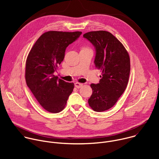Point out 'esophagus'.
<instances>
[{
    "label": "esophagus",
    "mask_w": 159,
    "mask_h": 159,
    "mask_svg": "<svg viewBox=\"0 0 159 159\" xmlns=\"http://www.w3.org/2000/svg\"><path fill=\"white\" fill-rule=\"evenodd\" d=\"M82 85H83V84H81V83H79V82H76V83H75V87H77V89L80 88Z\"/></svg>",
    "instance_id": "34e87169"
}]
</instances>
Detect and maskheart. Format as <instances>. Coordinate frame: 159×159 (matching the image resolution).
<instances>
[{
  "label": "heart",
  "instance_id": "b5f03b06",
  "mask_svg": "<svg viewBox=\"0 0 159 159\" xmlns=\"http://www.w3.org/2000/svg\"><path fill=\"white\" fill-rule=\"evenodd\" d=\"M83 49H85V48H82V50H83Z\"/></svg>",
  "mask_w": 159,
  "mask_h": 159
}]
</instances>
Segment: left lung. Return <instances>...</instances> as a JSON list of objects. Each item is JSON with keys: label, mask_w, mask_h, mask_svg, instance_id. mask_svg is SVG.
<instances>
[{"label": "left lung", "mask_w": 159, "mask_h": 159, "mask_svg": "<svg viewBox=\"0 0 159 159\" xmlns=\"http://www.w3.org/2000/svg\"><path fill=\"white\" fill-rule=\"evenodd\" d=\"M83 36L95 47V66L102 71L99 83L90 84L93 94L88 102L94 111H104L116 104L126 88L129 56L123 44L108 31H90Z\"/></svg>", "instance_id": "8db88e82"}]
</instances>
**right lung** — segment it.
Here are the masks:
<instances>
[{
    "mask_svg": "<svg viewBox=\"0 0 159 159\" xmlns=\"http://www.w3.org/2000/svg\"><path fill=\"white\" fill-rule=\"evenodd\" d=\"M82 32L50 31L43 33L30 52L26 62L27 85L40 105L48 112L57 113L65 107L74 88L53 75L63 60L66 47Z\"/></svg>",
    "mask_w": 159,
    "mask_h": 159,
    "instance_id": "add662e5",
    "label": "right lung"
}]
</instances>
